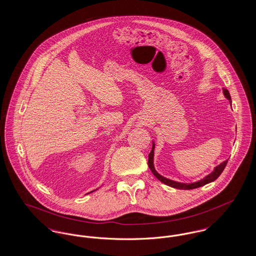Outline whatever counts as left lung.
I'll return each instance as SVG.
<instances>
[{"instance_id":"1","label":"left lung","mask_w":256,"mask_h":256,"mask_svg":"<svg viewBox=\"0 0 256 256\" xmlns=\"http://www.w3.org/2000/svg\"><path fill=\"white\" fill-rule=\"evenodd\" d=\"M224 94L226 98H228L230 100V102H232V98H230V95L228 90L224 89ZM154 144L152 143V150H150V154H148V164L150 169V170L152 172V174H154V176H156L158 180H159L161 182H163L164 184L168 185V186L174 187V188H176V189H182V190H191V189H196V188H198V187H202V186L206 185L207 183H210L212 182H214L215 180H217V178H219L220 174L222 172V170H224V168H226V164H228V160H226V161H224L222 163H220V165H218V166L214 169V170H213L211 174H209L206 176L204 178H202V180H198V182H176L170 180H168V178H164V176H160L158 172L156 170V169H154Z\"/></svg>"}]
</instances>
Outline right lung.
Segmentation results:
<instances>
[{"mask_svg": "<svg viewBox=\"0 0 256 256\" xmlns=\"http://www.w3.org/2000/svg\"><path fill=\"white\" fill-rule=\"evenodd\" d=\"M92 192H93V191H92ZM90 193H91V192H90Z\"/></svg>", "mask_w": 256, "mask_h": 256, "instance_id": "add662e5", "label": "right lung"}]
</instances>
